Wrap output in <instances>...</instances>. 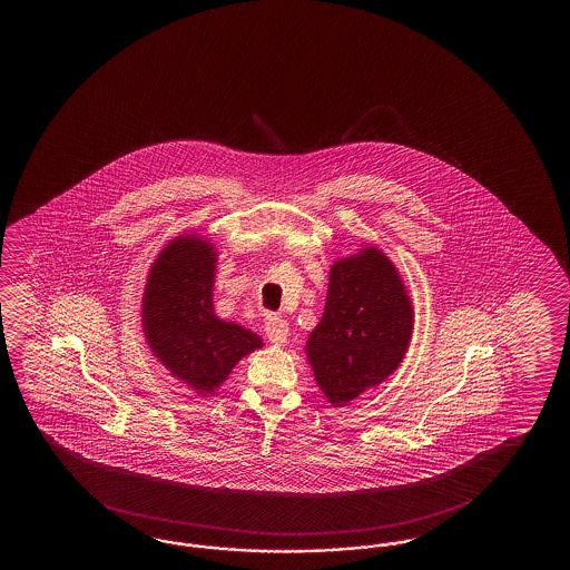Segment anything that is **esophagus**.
I'll list each match as a JSON object with an SVG mask.
<instances>
[{
  "label": "esophagus",
  "mask_w": 570,
  "mask_h": 570,
  "mask_svg": "<svg viewBox=\"0 0 570 570\" xmlns=\"http://www.w3.org/2000/svg\"><path fill=\"white\" fill-rule=\"evenodd\" d=\"M265 332H267V338L271 344L275 346H283L287 338H289V326L287 322L279 317V315L268 314L265 320Z\"/></svg>",
  "instance_id": "obj_1"
}]
</instances>
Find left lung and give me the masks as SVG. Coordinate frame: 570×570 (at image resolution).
<instances>
[{"label":"left lung","mask_w":570,"mask_h":570,"mask_svg":"<svg viewBox=\"0 0 570 570\" xmlns=\"http://www.w3.org/2000/svg\"><path fill=\"white\" fill-rule=\"evenodd\" d=\"M413 305L395 265L375 246L330 268L326 307L305 352L315 383L334 407L383 383L400 366Z\"/></svg>","instance_id":"1"}]
</instances>
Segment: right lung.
I'll use <instances>...</instances> for the list:
<instances>
[{
    "instance_id": "1",
    "label": "right lung",
    "mask_w": 570,
    "mask_h": 570,
    "mask_svg": "<svg viewBox=\"0 0 570 570\" xmlns=\"http://www.w3.org/2000/svg\"><path fill=\"white\" fill-rule=\"evenodd\" d=\"M218 253L197 234L170 240L148 271L142 326L150 351L170 375L199 395L214 393L263 340L216 315L212 287Z\"/></svg>"
}]
</instances>
